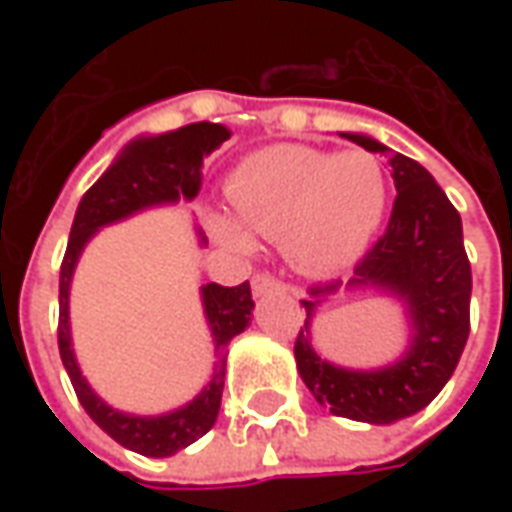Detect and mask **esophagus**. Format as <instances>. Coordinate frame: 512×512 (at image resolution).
<instances>
[{
  "mask_svg": "<svg viewBox=\"0 0 512 512\" xmlns=\"http://www.w3.org/2000/svg\"><path fill=\"white\" fill-rule=\"evenodd\" d=\"M252 290H255V296H263V293H274V290H279V293H285V290H290L285 282H279L277 277H271L268 271H260V274H255L252 277Z\"/></svg>",
  "mask_w": 512,
  "mask_h": 512,
  "instance_id": "34e87169",
  "label": "esophagus"
}]
</instances>
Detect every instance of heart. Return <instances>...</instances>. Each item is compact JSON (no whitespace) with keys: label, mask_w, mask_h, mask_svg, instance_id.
<instances>
[{"label":"heart","mask_w":512,"mask_h":512,"mask_svg":"<svg viewBox=\"0 0 512 512\" xmlns=\"http://www.w3.org/2000/svg\"><path fill=\"white\" fill-rule=\"evenodd\" d=\"M227 202L249 233L285 241L307 271H340L365 252L381 224L386 180L367 153H321L301 145L257 150L235 169ZM213 235L246 249L249 235L230 219H211Z\"/></svg>","instance_id":"obj_1"}]
</instances>
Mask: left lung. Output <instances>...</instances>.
Masks as SVG:
<instances>
[{
    "instance_id": "8db88e82",
    "label": "left lung",
    "mask_w": 512,
    "mask_h": 512,
    "mask_svg": "<svg viewBox=\"0 0 512 512\" xmlns=\"http://www.w3.org/2000/svg\"><path fill=\"white\" fill-rule=\"evenodd\" d=\"M389 161L395 205L378 238L345 288H381L406 304L411 343L381 370H348L318 356L310 321L318 304L343 282L310 288L304 329L296 337V367L318 403L337 417L389 425L411 417L439 395L455 373L469 337L472 266L463 249L461 216L428 169L365 134H343Z\"/></svg>"
}]
</instances>
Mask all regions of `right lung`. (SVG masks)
Segmentation results:
<instances>
[{
    "instance_id": "add662e5",
    "label": "right lung",
    "mask_w": 512,
    "mask_h": 512,
    "mask_svg": "<svg viewBox=\"0 0 512 512\" xmlns=\"http://www.w3.org/2000/svg\"><path fill=\"white\" fill-rule=\"evenodd\" d=\"M227 139H230V131L219 123H191L169 134L139 136L134 142H128L123 153L115 158V164L95 180L79 202L68 249L62 257L60 326H57L62 365L68 370L79 403L95 425L109 433L117 444H123L126 450H134L147 458L175 455L213 428V422L219 417V406H222L227 345L235 334H241L249 326L252 310H255L249 282H241L235 288L208 282L200 288L205 321L211 326L213 343H216L211 381L202 386L200 395L161 417H134V414H123L117 408L106 406L90 389L87 378L76 365L71 345V315H68L73 268L79 263L87 241L104 224L120 222L131 213L145 211L153 205L194 200L202 186V161Z\"/></svg>"
}]
</instances>
